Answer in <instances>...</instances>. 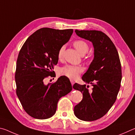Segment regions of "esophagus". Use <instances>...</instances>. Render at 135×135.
<instances>
[{"label": "esophagus", "mask_w": 135, "mask_h": 135, "mask_svg": "<svg viewBox=\"0 0 135 135\" xmlns=\"http://www.w3.org/2000/svg\"><path fill=\"white\" fill-rule=\"evenodd\" d=\"M71 84H72V86H73V84H74V81H73V80H71Z\"/></svg>", "instance_id": "obj_1"}]
</instances>
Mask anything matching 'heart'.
Wrapping results in <instances>:
<instances>
[{
  "label": "heart",
  "instance_id": "obj_1",
  "mask_svg": "<svg viewBox=\"0 0 135 135\" xmlns=\"http://www.w3.org/2000/svg\"><path fill=\"white\" fill-rule=\"evenodd\" d=\"M73 45L81 55H84L89 51V45L85 41L82 40H77L74 41ZM64 46L60 47L58 52V58L61 59L63 57ZM83 69L80 66L66 65L64 66L59 70V73L62 76H65L71 79H76L79 75L83 72Z\"/></svg>",
  "mask_w": 135,
  "mask_h": 135
}]
</instances>
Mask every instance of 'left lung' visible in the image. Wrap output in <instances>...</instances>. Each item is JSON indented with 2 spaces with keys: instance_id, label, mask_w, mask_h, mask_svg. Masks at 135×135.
Segmentation results:
<instances>
[{
  "instance_id": "1",
  "label": "left lung",
  "mask_w": 135,
  "mask_h": 135,
  "mask_svg": "<svg viewBox=\"0 0 135 135\" xmlns=\"http://www.w3.org/2000/svg\"><path fill=\"white\" fill-rule=\"evenodd\" d=\"M76 35L92 43L94 58L81 79L93 86L75 83L73 88L83 93V99L74 107L75 115L91 122L103 117L117 99L122 81V66L117 50L108 36L97 30H75Z\"/></svg>"
}]
</instances>
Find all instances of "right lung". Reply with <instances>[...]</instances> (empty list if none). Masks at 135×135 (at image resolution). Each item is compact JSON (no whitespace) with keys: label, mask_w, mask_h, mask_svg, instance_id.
Returning a JSON list of instances; mask_svg holds the SVG:
<instances>
[{"label":"right lung","mask_w":135,"mask_h":135,"mask_svg":"<svg viewBox=\"0 0 135 135\" xmlns=\"http://www.w3.org/2000/svg\"><path fill=\"white\" fill-rule=\"evenodd\" d=\"M73 29L42 28L30 36L18 54L15 71L16 92L25 111L37 119H47L56 113L59 99L72 90L70 80L61 76L56 82L44 84L54 77L58 52L68 42Z\"/></svg>","instance_id":"1"}]
</instances>
